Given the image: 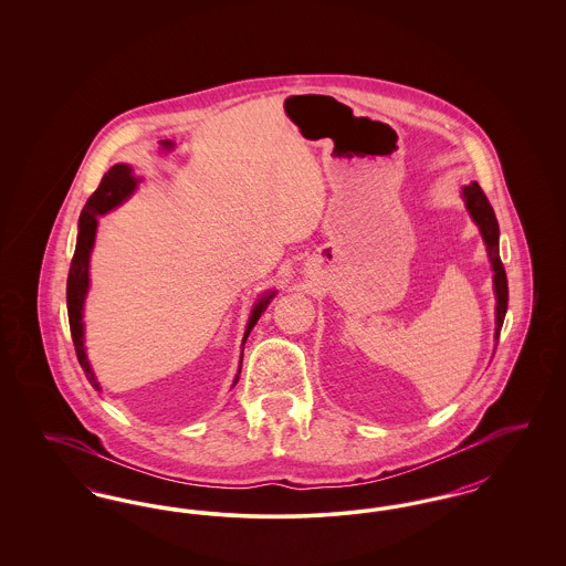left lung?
<instances>
[{"label":"left lung","mask_w":566,"mask_h":566,"mask_svg":"<svg viewBox=\"0 0 566 566\" xmlns=\"http://www.w3.org/2000/svg\"><path fill=\"white\" fill-rule=\"evenodd\" d=\"M462 197L467 203L469 214L473 216V220L478 222L482 238H484L485 250L492 263L494 271V293H496V339L501 335V326L507 314V303H510V286H507V273L503 268L501 254H499V222L494 210L485 197L484 190L478 182H471L469 187L462 189Z\"/></svg>","instance_id":"8db88e82"}]
</instances>
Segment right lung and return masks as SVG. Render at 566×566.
I'll list each match as a JSON object with an SVG mask.
<instances>
[{
    "instance_id": "1",
    "label": "right lung",
    "mask_w": 566,
    "mask_h": 566,
    "mask_svg": "<svg viewBox=\"0 0 566 566\" xmlns=\"http://www.w3.org/2000/svg\"><path fill=\"white\" fill-rule=\"evenodd\" d=\"M135 180L134 169L129 165H114L109 167L108 174H104L102 182L97 190L88 197L86 206L82 208L81 222H78V242H76V252L70 265V275H67V316H70V331H72V339H74V348H76V356L81 363L82 371L86 379L99 390V384L91 371V365L86 360L84 354V342H82V305H84V296L88 291V259H91V250L95 243V231H97V216L106 214L112 208H116L118 203H123L132 192H134ZM270 295L263 296L254 310L252 316L245 326V337L250 335L252 326L261 318V314L268 310V303L271 301Z\"/></svg>"
}]
</instances>
